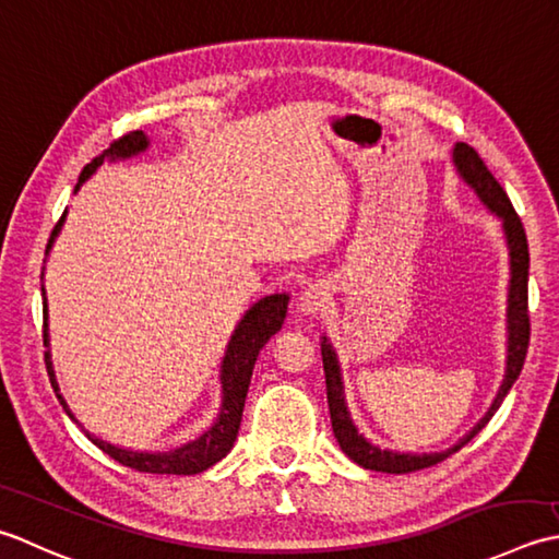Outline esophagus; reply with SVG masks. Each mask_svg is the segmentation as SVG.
<instances>
[{
  "label": "esophagus",
  "instance_id": "1",
  "mask_svg": "<svg viewBox=\"0 0 559 559\" xmlns=\"http://www.w3.org/2000/svg\"><path fill=\"white\" fill-rule=\"evenodd\" d=\"M330 304V289L325 287L323 282H313L306 287L299 296V309L306 316H313V313H321L325 306Z\"/></svg>",
  "mask_w": 559,
  "mask_h": 559
}]
</instances>
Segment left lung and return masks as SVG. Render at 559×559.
Listing matches in <instances>:
<instances>
[{"label":"left lung","instance_id":"8db88e82","mask_svg":"<svg viewBox=\"0 0 559 559\" xmlns=\"http://www.w3.org/2000/svg\"><path fill=\"white\" fill-rule=\"evenodd\" d=\"M453 162L459 174L463 176L465 183H468L477 198H480L489 210H492L499 219L504 222V234H507V243H509V255H511V284H509V311H507V323H509V357H507V373H504V383L499 389L492 407L489 413L477 423V427L465 437L461 443H455L453 449L443 451V453H431V455H409V453H393V451H381L379 447H373L367 439H364L357 427L352 425L347 405H345V395H343V381H340V367L335 359L333 347L328 345V340L323 337L321 345V355H323V369H325V391H328V407H330V423H333V435L352 461L361 468L376 471V473H393V475H403V473H415L423 468H431V465L441 463L443 459H449L451 453L463 449L477 431H480L492 415L502 405L507 393L511 391V385L519 379V373L523 369V361H526V352H528V340H531V318H528V241H526V231H523L521 216L516 210L511 207V200L507 198L504 188L499 186V180L489 174V168L480 158L473 146L459 142L453 150Z\"/></svg>","mask_w":559,"mask_h":559}]
</instances>
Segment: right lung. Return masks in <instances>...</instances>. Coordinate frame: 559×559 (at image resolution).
I'll return each instance as SVG.
<instances>
[{
  "label": "right lung",
  "mask_w": 559,
  "mask_h": 559,
  "mask_svg": "<svg viewBox=\"0 0 559 559\" xmlns=\"http://www.w3.org/2000/svg\"><path fill=\"white\" fill-rule=\"evenodd\" d=\"M146 134L142 130H134L122 134L120 140L110 142L108 150L104 154H98L96 158H91V164L84 166L82 176H79V183L94 174V170L104 164V158H128L132 154H140L146 150ZM64 214L60 216V222L55 224V229L50 234L48 248L52 243V238L57 236L62 226ZM45 294V292H43ZM287 304L289 296L287 294H272L253 304V309H248L246 316L241 318V323L236 325L231 343L226 347V357L222 364V389H224V403L219 409V417H216L214 427H210L204 435L195 441L186 443L176 451L168 453H140V451H128V449H118L108 441H100L96 437H91L86 431V437L96 443V447L108 453L110 459H116L118 463L128 465V468H134L140 473H154V475H198L202 471L212 468L216 461H222L226 453L231 451L238 427H241V417H243V405H246V393L250 385V376H253L255 359L260 355V349L265 347L267 340L277 333L284 323V316H287ZM43 345L48 347V304L43 301ZM45 367H48L50 383L60 397L62 407L67 409V415L74 419V415L67 407L64 397L60 395V389H57L55 381V371H52V361H50V352H45Z\"/></svg>",
  "instance_id": "1"
}]
</instances>
